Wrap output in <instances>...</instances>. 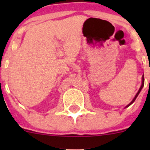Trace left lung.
<instances>
[{"instance_id": "obj_1", "label": "left lung", "mask_w": 150, "mask_h": 150, "mask_svg": "<svg viewBox=\"0 0 150 150\" xmlns=\"http://www.w3.org/2000/svg\"><path fill=\"white\" fill-rule=\"evenodd\" d=\"M144 75H143V76H142V86H141V87H140V88H139V91L137 92V94H136V96H135V97L134 98V99H133L132 101H131V102L130 104H128V105L126 106V107H125V108H126V107H129L130 105H131V104H133L134 102V101L136 100V99H137V96H138V95L139 94V93H140V91H141V90H142V88L144 87ZM149 84H150V81H149Z\"/></svg>"}]
</instances>
